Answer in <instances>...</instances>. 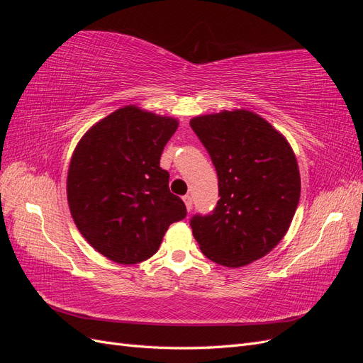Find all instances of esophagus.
<instances>
[{
  "mask_svg": "<svg viewBox=\"0 0 363 363\" xmlns=\"http://www.w3.org/2000/svg\"><path fill=\"white\" fill-rule=\"evenodd\" d=\"M183 201L186 204V208H188V212L192 211V196L191 195H184L183 196Z\"/></svg>",
  "mask_w": 363,
  "mask_h": 363,
  "instance_id": "1",
  "label": "esophagus"
}]
</instances>
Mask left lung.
<instances>
[{
  "mask_svg": "<svg viewBox=\"0 0 363 363\" xmlns=\"http://www.w3.org/2000/svg\"><path fill=\"white\" fill-rule=\"evenodd\" d=\"M211 156L219 196L208 215L191 219L203 255L239 268L276 247L286 235L300 201L298 163L284 136L245 108L191 119Z\"/></svg>",
  "mask_w": 363,
  "mask_h": 363,
  "instance_id": "left-lung-1",
  "label": "left lung"
}]
</instances>
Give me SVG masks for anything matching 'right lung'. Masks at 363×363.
<instances>
[{
	"label": "right lung",
	"instance_id": "add662e5",
	"mask_svg": "<svg viewBox=\"0 0 363 363\" xmlns=\"http://www.w3.org/2000/svg\"><path fill=\"white\" fill-rule=\"evenodd\" d=\"M179 121L121 107L92 125L71 157L67 194L77 228L121 265L150 259L172 223L186 216L160 156Z\"/></svg>",
	"mask_w": 363,
	"mask_h": 363
}]
</instances>
